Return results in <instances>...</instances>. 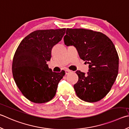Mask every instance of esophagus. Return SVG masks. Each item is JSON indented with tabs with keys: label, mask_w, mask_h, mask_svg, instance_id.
<instances>
[{
	"label": "esophagus",
	"mask_w": 129,
	"mask_h": 129,
	"mask_svg": "<svg viewBox=\"0 0 129 129\" xmlns=\"http://www.w3.org/2000/svg\"><path fill=\"white\" fill-rule=\"evenodd\" d=\"M71 72H72V71H71V70H69V69L65 70V74H68Z\"/></svg>",
	"instance_id": "34e87169"
}]
</instances>
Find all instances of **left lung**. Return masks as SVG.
Returning <instances> with one entry per match:
<instances>
[{"label":"left lung","mask_w":129,"mask_h":129,"mask_svg":"<svg viewBox=\"0 0 129 129\" xmlns=\"http://www.w3.org/2000/svg\"><path fill=\"white\" fill-rule=\"evenodd\" d=\"M65 45L74 46L79 57L89 64L87 74L77 71L78 81L74 85L79 99L93 103L107 95L118 72L119 57L114 44L102 33L85 29H69Z\"/></svg>","instance_id":"8db88e82"}]
</instances>
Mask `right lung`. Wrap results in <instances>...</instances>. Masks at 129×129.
Instances as JSON below:
<instances>
[{
    "instance_id": "add662e5",
    "label": "right lung",
    "mask_w": 129,
    "mask_h": 129,
    "mask_svg": "<svg viewBox=\"0 0 129 129\" xmlns=\"http://www.w3.org/2000/svg\"><path fill=\"white\" fill-rule=\"evenodd\" d=\"M65 30H36L26 37L16 51L12 62L14 80L30 102L44 103L55 96L58 83L65 72H52L47 61L50 60L52 47L61 40Z\"/></svg>"
}]
</instances>
